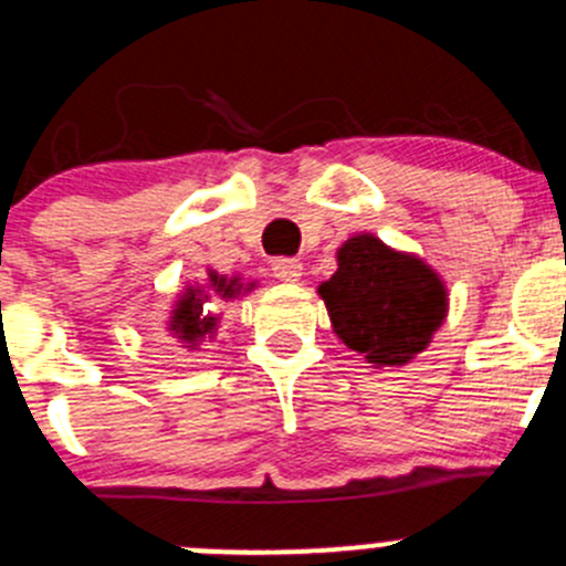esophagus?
Returning a JSON list of instances; mask_svg holds the SVG:
<instances>
[{"mask_svg": "<svg viewBox=\"0 0 566 566\" xmlns=\"http://www.w3.org/2000/svg\"><path fill=\"white\" fill-rule=\"evenodd\" d=\"M272 272H275L277 281L296 283L302 277V264L296 259H275L272 261Z\"/></svg>", "mask_w": 566, "mask_h": 566, "instance_id": "34e87169", "label": "esophagus"}]
</instances>
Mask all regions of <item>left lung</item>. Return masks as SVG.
<instances>
[{
  "mask_svg": "<svg viewBox=\"0 0 566 566\" xmlns=\"http://www.w3.org/2000/svg\"><path fill=\"white\" fill-rule=\"evenodd\" d=\"M318 296L333 333L374 368L410 363L449 313V291L438 272L374 233L340 244L338 270L318 285Z\"/></svg>",
  "mask_w": 566,
  "mask_h": 566,
  "instance_id": "1",
  "label": "left lung"
}]
</instances>
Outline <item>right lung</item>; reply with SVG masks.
<instances>
[{"label": "right lung", "mask_w": 566, "mask_h": 566, "mask_svg": "<svg viewBox=\"0 0 566 566\" xmlns=\"http://www.w3.org/2000/svg\"><path fill=\"white\" fill-rule=\"evenodd\" d=\"M253 289V283L244 285L242 277H226L217 275L214 270H209V277L206 283H195L184 289V294L178 296V302L172 305L170 322H167V329H170V338L176 340L184 349H198L206 338H214L217 322L220 316H211L206 313V302L211 296H220V300H233L242 291Z\"/></svg>", "instance_id": "1"}]
</instances>
